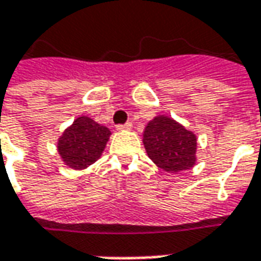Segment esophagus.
<instances>
[{"instance_id": "34e87169", "label": "esophagus", "mask_w": 261, "mask_h": 261, "mask_svg": "<svg viewBox=\"0 0 261 261\" xmlns=\"http://www.w3.org/2000/svg\"><path fill=\"white\" fill-rule=\"evenodd\" d=\"M131 127H133V124L125 123V124H118L116 128L118 131H124V130H131Z\"/></svg>"}]
</instances>
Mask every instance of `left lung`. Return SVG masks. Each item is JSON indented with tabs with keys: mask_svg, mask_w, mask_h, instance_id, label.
I'll list each match as a JSON object with an SVG mask.
<instances>
[{
	"mask_svg": "<svg viewBox=\"0 0 261 261\" xmlns=\"http://www.w3.org/2000/svg\"><path fill=\"white\" fill-rule=\"evenodd\" d=\"M143 143L148 157L164 171L178 173L196 163L197 138L173 118H153L145 127Z\"/></svg>",
	"mask_w": 261,
	"mask_h": 261,
	"instance_id": "obj_1",
	"label": "left lung"
}]
</instances>
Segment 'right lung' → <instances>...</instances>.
Wrapping results in <instances>:
<instances>
[{"mask_svg": "<svg viewBox=\"0 0 261 261\" xmlns=\"http://www.w3.org/2000/svg\"><path fill=\"white\" fill-rule=\"evenodd\" d=\"M111 131L90 117H79L58 140V153L74 170L88 167L100 159Z\"/></svg>", "mask_w": 261, "mask_h": 261, "instance_id": "1", "label": "right lung"}]
</instances>
